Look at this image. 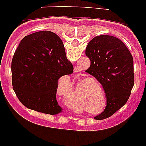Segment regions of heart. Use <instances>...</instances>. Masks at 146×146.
<instances>
[{"instance_id":"heart-1","label":"heart","mask_w":146,"mask_h":146,"mask_svg":"<svg viewBox=\"0 0 146 146\" xmlns=\"http://www.w3.org/2000/svg\"><path fill=\"white\" fill-rule=\"evenodd\" d=\"M62 79H63L65 82H68L69 84H70L69 82L70 80H69V78L68 76H63L60 79V81ZM83 81H84V82L82 83V86H83L85 84L86 85L83 88L82 91L80 93L79 99L84 103V105L86 106V108L92 109V110H95L96 108H98L100 107L101 103H102V101H101L100 98L98 96V90L95 89L94 84L92 83L93 82L97 84H98V81H96L95 79L92 78H84ZM81 86H79V89H81ZM102 99L103 107H104L105 102H106V98H105V95L103 94H102Z\"/></svg>"}]
</instances>
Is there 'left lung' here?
Instances as JSON below:
<instances>
[{
    "mask_svg": "<svg viewBox=\"0 0 146 146\" xmlns=\"http://www.w3.org/2000/svg\"><path fill=\"white\" fill-rule=\"evenodd\" d=\"M86 55L91 61L86 73L105 90L107 106L94 119L110 117L126 104L134 86L133 58L125 44L111 35H98L89 41Z\"/></svg>",
    "mask_w": 146,
    "mask_h": 146,
    "instance_id": "8db88e82",
    "label": "left lung"
}]
</instances>
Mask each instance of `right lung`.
I'll return each mask as SVG.
<instances>
[{
  "label": "right lung",
  "instance_id": "obj_1",
  "mask_svg": "<svg viewBox=\"0 0 146 146\" xmlns=\"http://www.w3.org/2000/svg\"><path fill=\"white\" fill-rule=\"evenodd\" d=\"M73 72L58 35L48 31L34 33L22 39L14 52L13 89L27 108L55 115L62 112L56 99L59 78Z\"/></svg>",
  "mask_w": 146,
  "mask_h": 146
}]
</instances>
